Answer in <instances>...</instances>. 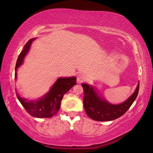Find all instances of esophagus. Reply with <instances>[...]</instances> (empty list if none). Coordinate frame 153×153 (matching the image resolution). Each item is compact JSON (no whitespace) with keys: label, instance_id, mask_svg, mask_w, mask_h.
I'll use <instances>...</instances> for the list:
<instances>
[{"label":"esophagus","instance_id":"obj_1","mask_svg":"<svg viewBox=\"0 0 153 153\" xmlns=\"http://www.w3.org/2000/svg\"><path fill=\"white\" fill-rule=\"evenodd\" d=\"M86 79V76L84 74H79L77 77V82L78 83H82Z\"/></svg>","mask_w":153,"mask_h":153}]
</instances>
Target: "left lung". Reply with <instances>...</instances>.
Listing matches in <instances>:
<instances>
[{
  "label": "left lung",
  "mask_w": 153,
  "mask_h": 153,
  "mask_svg": "<svg viewBox=\"0 0 153 153\" xmlns=\"http://www.w3.org/2000/svg\"><path fill=\"white\" fill-rule=\"evenodd\" d=\"M84 88V107L87 115L92 120L99 121L114 120L126 113L137 97L139 91L138 83L135 92L128 100L120 105H112L97 94L92 86L82 84Z\"/></svg>",
  "instance_id": "left-lung-1"
}]
</instances>
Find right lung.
<instances>
[{"instance_id": "right-lung-1", "label": "right lung", "mask_w": 153, "mask_h": 153, "mask_svg": "<svg viewBox=\"0 0 153 153\" xmlns=\"http://www.w3.org/2000/svg\"><path fill=\"white\" fill-rule=\"evenodd\" d=\"M35 38L30 39L25 44L24 50L19 54L15 65V77L17 78V69L24 61L25 56L30 50L31 44ZM76 84V77L59 78L47 94L36 101H27L16 94L18 100L25 111L33 117L39 118L52 117L58 113L63 95Z\"/></svg>"}]
</instances>
